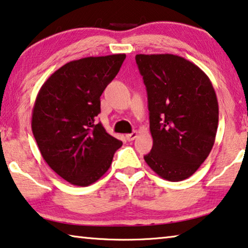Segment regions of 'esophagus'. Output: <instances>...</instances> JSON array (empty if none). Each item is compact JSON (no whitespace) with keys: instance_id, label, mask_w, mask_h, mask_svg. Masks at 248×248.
Instances as JSON below:
<instances>
[{"instance_id":"esophagus-1","label":"esophagus","mask_w":248,"mask_h":248,"mask_svg":"<svg viewBox=\"0 0 248 248\" xmlns=\"http://www.w3.org/2000/svg\"><path fill=\"white\" fill-rule=\"evenodd\" d=\"M137 137H138V132H137V131H133L131 133H128V135H125V138H127L128 141L135 140Z\"/></svg>"}]
</instances>
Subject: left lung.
I'll return each instance as SVG.
<instances>
[{
	"label": "left lung",
	"instance_id": "obj_1",
	"mask_svg": "<svg viewBox=\"0 0 248 248\" xmlns=\"http://www.w3.org/2000/svg\"><path fill=\"white\" fill-rule=\"evenodd\" d=\"M139 72L148 93L151 151L144 161L172 182L194 173L213 148L218 104L210 78L186 58L139 54Z\"/></svg>",
	"mask_w": 248,
	"mask_h": 248
}]
</instances>
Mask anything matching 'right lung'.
Listing matches in <instances>:
<instances>
[{
    "instance_id": "obj_1",
    "label": "right lung",
    "mask_w": 248,
    "mask_h": 248,
    "mask_svg": "<svg viewBox=\"0 0 248 248\" xmlns=\"http://www.w3.org/2000/svg\"><path fill=\"white\" fill-rule=\"evenodd\" d=\"M124 54L85 57L57 69L39 89L32 131L43 159L67 182L87 186L111 166L123 142L96 117L100 96L123 65Z\"/></svg>"
}]
</instances>
